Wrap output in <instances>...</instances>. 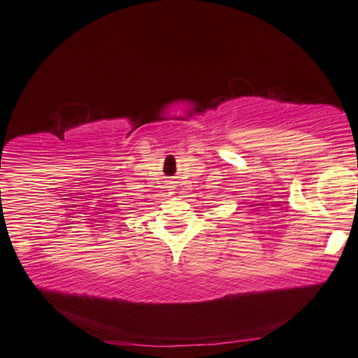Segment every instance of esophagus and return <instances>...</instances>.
<instances>
[{
    "label": "esophagus",
    "instance_id": "34e87169",
    "mask_svg": "<svg viewBox=\"0 0 358 358\" xmlns=\"http://www.w3.org/2000/svg\"><path fill=\"white\" fill-rule=\"evenodd\" d=\"M172 189H173V187H172Z\"/></svg>",
    "mask_w": 358,
    "mask_h": 358
}]
</instances>
